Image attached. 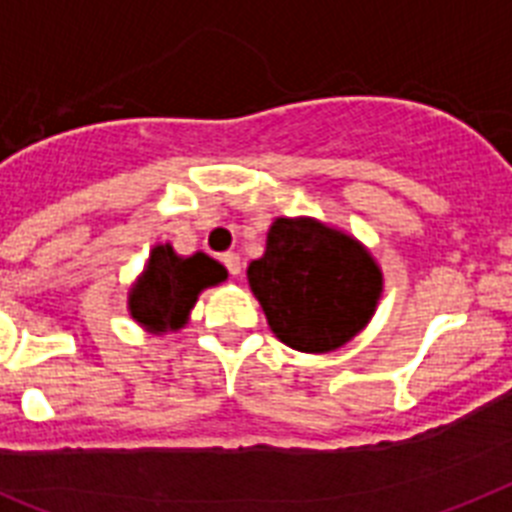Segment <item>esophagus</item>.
<instances>
[{"instance_id":"obj_1","label":"esophagus","mask_w":512,"mask_h":512,"mask_svg":"<svg viewBox=\"0 0 512 512\" xmlns=\"http://www.w3.org/2000/svg\"><path fill=\"white\" fill-rule=\"evenodd\" d=\"M222 264L227 266V272H230L232 277H238L240 269H243V261H240L238 253H222Z\"/></svg>"}]
</instances>
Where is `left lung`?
Instances as JSON below:
<instances>
[{"label": "left lung", "mask_w": 512, "mask_h": 512, "mask_svg": "<svg viewBox=\"0 0 512 512\" xmlns=\"http://www.w3.org/2000/svg\"><path fill=\"white\" fill-rule=\"evenodd\" d=\"M248 285L266 322L303 353L342 348L374 316L382 272L345 232L316 219H274L266 251L248 266Z\"/></svg>", "instance_id": "obj_1"}]
</instances>
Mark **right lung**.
<instances>
[{
    "mask_svg": "<svg viewBox=\"0 0 512 512\" xmlns=\"http://www.w3.org/2000/svg\"><path fill=\"white\" fill-rule=\"evenodd\" d=\"M222 280H227L225 266L209 259L206 253H193L183 259L172 251V246H156L149 264L130 290V316L154 332L180 329L188 322L198 293Z\"/></svg>",
    "mask_w": 512,
    "mask_h": 512,
    "instance_id": "1",
    "label": "right lung"
}]
</instances>
